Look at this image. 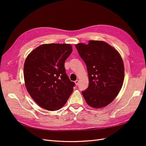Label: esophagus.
<instances>
[{"mask_svg":"<svg viewBox=\"0 0 146 146\" xmlns=\"http://www.w3.org/2000/svg\"><path fill=\"white\" fill-rule=\"evenodd\" d=\"M78 83H79V81L78 80H76L75 81V83H76V85L77 86L78 85Z\"/></svg>","mask_w":146,"mask_h":146,"instance_id":"esophagus-1","label":"esophagus"}]
</instances>
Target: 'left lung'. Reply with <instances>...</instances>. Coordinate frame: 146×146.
I'll return each mask as SVG.
<instances>
[{"label": "left lung", "mask_w": 146, "mask_h": 146, "mask_svg": "<svg viewBox=\"0 0 146 146\" xmlns=\"http://www.w3.org/2000/svg\"><path fill=\"white\" fill-rule=\"evenodd\" d=\"M85 63L89 86L82 94L90 107L100 108L117 96L124 78V66L118 52L107 42L90 41L75 45Z\"/></svg>", "instance_id": "1"}]
</instances>
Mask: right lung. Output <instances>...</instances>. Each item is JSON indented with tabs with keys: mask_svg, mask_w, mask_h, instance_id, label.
Returning <instances> with one entry per match:
<instances>
[{
	"mask_svg": "<svg viewBox=\"0 0 146 146\" xmlns=\"http://www.w3.org/2000/svg\"><path fill=\"white\" fill-rule=\"evenodd\" d=\"M72 52L68 44H46L27 56L24 66L27 90L39 106L55 111L64 106L76 84L66 73L64 63Z\"/></svg>",
	"mask_w": 146,
	"mask_h": 146,
	"instance_id": "obj_1",
	"label": "right lung"
}]
</instances>
